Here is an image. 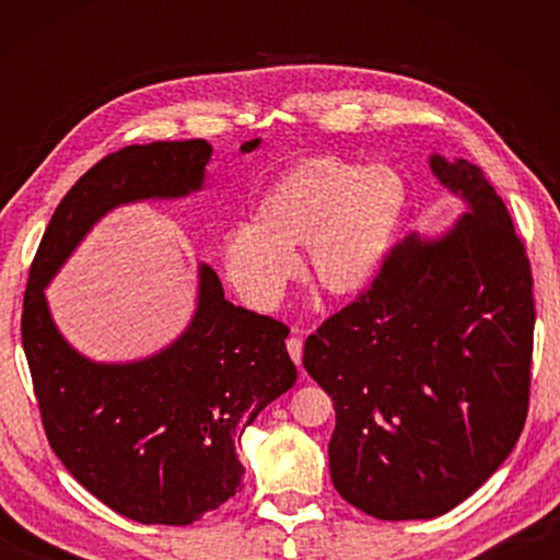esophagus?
Instances as JSON below:
<instances>
[{"label": "esophagus", "instance_id": "obj_1", "mask_svg": "<svg viewBox=\"0 0 560 560\" xmlns=\"http://www.w3.org/2000/svg\"><path fill=\"white\" fill-rule=\"evenodd\" d=\"M287 350H289V355H291L293 363H296V365L301 368V358H303V343H301V338L291 336V338L287 340Z\"/></svg>", "mask_w": 560, "mask_h": 560}]
</instances>
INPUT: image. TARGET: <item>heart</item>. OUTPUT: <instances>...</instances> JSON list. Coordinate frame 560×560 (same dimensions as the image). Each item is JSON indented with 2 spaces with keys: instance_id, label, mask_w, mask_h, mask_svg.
<instances>
[{
  "instance_id": "heart-1",
  "label": "heart",
  "mask_w": 560,
  "mask_h": 560,
  "mask_svg": "<svg viewBox=\"0 0 560 560\" xmlns=\"http://www.w3.org/2000/svg\"><path fill=\"white\" fill-rule=\"evenodd\" d=\"M405 177L390 165L311 158L293 165L257 205L254 224L222 240L224 273L259 311L283 299L303 249V273L328 296H353L371 283L393 249L407 212Z\"/></svg>"
}]
</instances>
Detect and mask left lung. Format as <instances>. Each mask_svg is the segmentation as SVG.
<instances>
[{"label":"left lung","instance_id":"obj_1","mask_svg":"<svg viewBox=\"0 0 560 560\" xmlns=\"http://www.w3.org/2000/svg\"><path fill=\"white\" fill-rule=\"evenodd\" d=\"M430 170L467 212L407 236L303 346L336 410L334 487L383 521L462 504L504 464L528 412L536 308L524 244L477 165L432 153Z\"/></svg>","mask_w":560,"mask_h":560}]
</instances>
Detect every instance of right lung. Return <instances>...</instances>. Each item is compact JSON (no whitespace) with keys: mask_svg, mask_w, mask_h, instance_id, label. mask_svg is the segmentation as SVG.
Wrapping results in <instances>:
<instances>
[{"mask_svg":"<svg viewBox=\"0 0 560 560\" xmlns=\"http://www.w3.org/2000/svg\"><path fill=\"white\" fill-rule=\"evenodd\" d=\"M210 158L207 140H155L103 158L56 207L24 293L22 343L51 450L79 485L138 524L187 526L236 494L244 430L296 383L289 328L226 301L200 261L183 334L148 358L101 363L63 338L46 287L116 207L200 192Z\"/></svg>","mask_w":560,"mask_h":560,"instance_id":"1","label":"right lung"}]
</instances>
